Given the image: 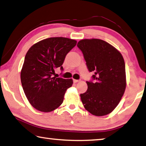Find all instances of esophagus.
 <instances>
[{"mask_svg": "<svg viewBox=\"0 0 146 146\" xmlns=\"http://www.w3.org/2000/svg\"><path fill=\"white\" fill-rule=\"evenodd\" d=\"M79 82L78 80H75V79H74V80H73L74 83H77V82Z\"/></svg>", "mask_w": 146, "mask_h": 146, "instance_id": "obj_1", "label": "esophagus"}]
</instances>
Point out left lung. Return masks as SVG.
Instances as JSON below:
<instances>
[{
    "instance_id": "1",
    "label": "left lung",
    "mask_w": 146,
    "mask_h": 146,
    "mask_svg": "<svg viewBox=\"0 0 146 146\" xmlns=\"http://www.w3.org/2000/svg\"><path fill=\"white\" fill-rule=\"evenodd\" d=\"M77 46L84 54L94 82H86L87 90L80 94L82 102L91 114L103 116L118 105L126 89L125 63L123 55L110 44L99 39L79 41Z\"/></svg>"
}]
</instances>
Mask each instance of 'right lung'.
<instances>
[{
    "instance_id": "1",
    "label": "right lung",
    "mask_w": 146,
    "mask_h": 146,
    "mask_svg": "<svg viewBox=\"0 0 146 146\" xmlns=\"http://www.w3.org/2000/svg\"><path fill=\"white\" fill-rule=\"evenodd\" d=\"M76 43L63 37L50 38L33 44L28 50L21 70V82L28 101L36 110L50 112L62 103L73 80L52 75L55 69L63 70L66 55Z\"/></svg>"
}]
</instances>
